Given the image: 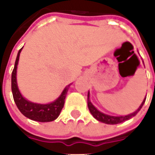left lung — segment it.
Wrapping results in <instances>:
<instances>
[{"mask_svg": "<svg viewBox=\"0 0 155 155\" xmlns=\"http://www.w3.org/2000/svg\"><path fill=\"white\" fill-rule=\"evenodd\" d=\"M89 94H88V107H89V110L91 111V114L96 119L99 121L101 122H103L104 124H116L122 123L124 121H125L127 120H130V118H132L134 115H136V114L140 110V109L143 106V103L145 101V99L143 100V101L142 102V104L140 106V108L137 110L135 112H134L133 114H130L129 115H125V116H110V115H107V114H103L100 111L98 110L96 108L94 107L93 104H91V102L89 100Z\"/></svg>", "mask_w": 155, "mask_h": 155, "instance_id": "obj_1", "label": "left lung"}]
</instances>
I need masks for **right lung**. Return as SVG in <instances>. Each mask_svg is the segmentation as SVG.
<instances>
[{"label": "right lung", "instance_id": "obj_1", "mask_svg": "<svg viewBox=\"0 0 155 155\" xmlns=\"http://www.w3.org/2000/svg\"><path fill=\"white\" fill-rule=\"evenodd\" d=\"M21 49L19 51L17 54L15 66L12 74V91L14 101L19 109V110L21 112V114H24L29 119L35 120V121H39V122L53 121L59 116L61 110L64 107V99L70 87V84L67 87L64 88V90L61 93L60 97L51 104H35V103H32V102L26 101L25 98L22 97L17 87V84H16V68L18 64L19 56H20Z\"/></svg>", "mask_w": 155, "mask_h": 155}]
</instances>
